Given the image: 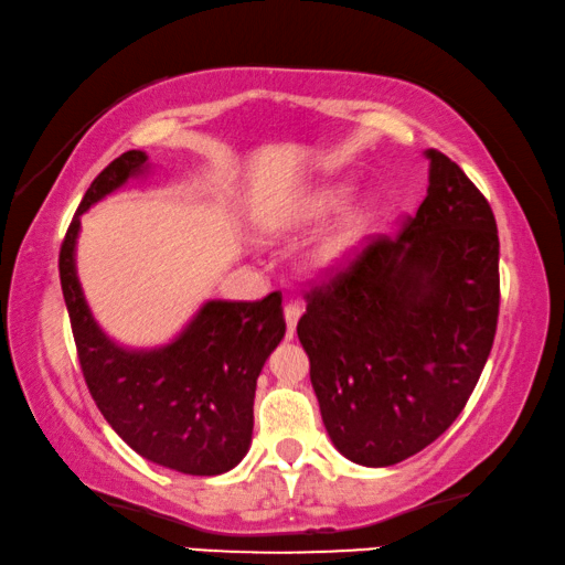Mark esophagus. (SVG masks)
<instances>
[{"instance_id": "esophagus-1", "label": "esophagus", "mask_w": 565, "mask_h": 565, "mask_svg": "<svg viewBox=\"0 0 565 565\" xmlns=\"http://www.w3.org/2000/svg\"><path fill=\"white\" fill-rule=\"evenodd\" d=\"M301 311H303L301 301H286L284 317H286V337H289V339L294 337V329H297V321L301 317Z\"/></svg>"}]
</instances>
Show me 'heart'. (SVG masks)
I'll return each mask as SVG.
<instances>
[{
    "label": "heart",
    "instance_id": "obj_1",
    "mask_svg": "<svg viewBox=\"0 0 565 565\" xmlns=\"http://www.w3.org/2000/svg\"><path fill=\"white\" fill-rule=\"evenodd\" d=\"M354 188L349 183H334L327 188H317L315 193L303 195V199L297 203V209L289 213V218H279L271 223V228H289V226H307V223H317L324 221L329 216H334L344 209L352 199ZM372 221V211H356L352 216H347L339 226L331 231V234L321 241V246L317 250V258L321 264H334L339 258L347 256V250H352L356 246V241L364 236L366 226Z\"/></svg>",
    "mask_w": 565,
    "mask_h": 565
}]
</instances>
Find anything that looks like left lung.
Instances as JSON below:
<instances>
[{
    "label": "left lung",
    "instance_id": "8db88e82",
    "mask_svg": "<svg viewBox=\"0 0 565 565\" xmlns=\"http://www.w3.org/2000/svg\"><path fill=\"white\" fill-rule=\"evenodd\" d=\"M425 158L415 216L327 268L297 324L331 443L370 468L412 458L458 419L498 329L490 203L440 150Z\"/></svg>",
    "mask_w": 565,
    "mask_h": 565
}]
</instances>
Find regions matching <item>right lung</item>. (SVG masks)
Returning a JSON list of instances; mask_svg holds the SVG:
<instances>
[{
    "mask_svg": "<svg viewBox=\"0 0 565 565\" xmlns=\"http://www.w3.org/2000/svg\"><path fill=\"white\" fill-rule=\"evenodd\" d=\"M148 156L128 150L89 183L60 246V284L79 370L97 409L132 450L185 476H221L244 458L254 433L262 366L281 342V294L262 301H209L173 344L128 352L89 317L75 274L79 216L140 173Z\"/></svg>",
    "mask_w": 565,
    "mask_h": 565,
    "instance_id": "add662e5",
    "label": "right lung"
}]
</instances>
